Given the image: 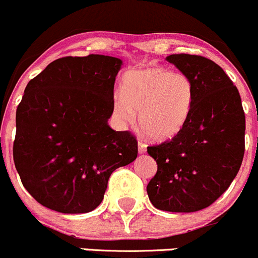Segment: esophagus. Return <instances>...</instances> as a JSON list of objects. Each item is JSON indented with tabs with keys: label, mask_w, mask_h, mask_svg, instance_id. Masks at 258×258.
Listing matches in <instances>:
<instances>
[{
	"label": "esophagus",
	"mask_w": 258,
	"mask_h": 258,
	"mask_svg": "<svg viewBox=\"0 0 258 258\" xmlns=\"http://www.w3.org/2000/svg\"><path fill=\"white\" fill-rule=\"evenodd\" d=\"M147 151V145L143 141H138V153H145Z\"/></svg>",
	"instance_id": "34e87169"
}]
</instances>
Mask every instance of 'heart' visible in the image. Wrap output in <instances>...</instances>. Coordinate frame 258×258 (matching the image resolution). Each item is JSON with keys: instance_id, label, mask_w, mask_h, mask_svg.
<instances>
[{"instance_id": "obj_1", "label": "heart", "mask_w": 258, "mask_h": 258, "mask_svg": "<svg viewBox=\"0 0 258 258\" xmlns=\"http://www.w3.org/2000/svg\"><path fill=\"white\" fill-rule=\"evenodd\" d=\"M193 101L194 86L185 74L152 67L127 73L122 95L113 100V113L118 120L132 122L135 112H140L141 131L161 141L174 137L184 128Z\"/></svg>"}]
</instances>
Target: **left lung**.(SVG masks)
<instances>
[{
    "mask_svg": "<svg viewBox=\"0 0 258 258\" xmlns=\"http://www.w3.org/2000/svg\"><path fill=\"white\" fill-rule=\"evenodd\" d=\"M165 59L191 80L194 101L184 128L147 148L158 165L147 194L159 210L194 213L213 204L236 177L245 153V112L237 88L213 60L190 54Z\"/></svg>",
    "mask_w": 258,
    "mask_h": 258,
    "instance_id": "1",
    "label": "left lung"
}]
</instances>
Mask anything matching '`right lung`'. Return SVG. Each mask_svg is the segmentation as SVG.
<instances>
[{
    "mask_svg": "<svg viewBox=\"0 0 258 258\" xmlns=\"http://www.w3.org/2000/svg\"><path fill=\"white\" fill-rule=\"evenodd\" d=\"M122 60L90 54L56 59L26 86L16 112L13 161L43 207L93 211L113 170L137 158V141L113 131V85Z\"/></svg>",
    "mask_w": 258,
    "mask_h": 258,
    "instance_id": "add662e5",
    "label": "right lung"
}]
</instances>
